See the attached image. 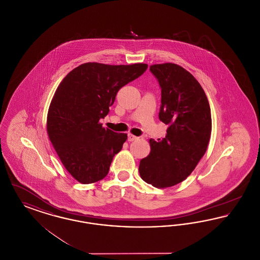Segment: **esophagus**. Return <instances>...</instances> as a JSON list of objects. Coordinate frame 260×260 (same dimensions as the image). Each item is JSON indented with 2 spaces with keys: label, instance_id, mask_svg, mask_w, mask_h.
<instances>
[{
  "label": "esophagus",
  "instance_id": "esophagus-1",
  "mask_svg": "<svg viewBox=\"0 0 260 260\" xmlns=\"http://www.w3.org/2000/svg\"><path fill=\"white\" fill-rule=\"evenodd\" d=\"M136 139H138L137 136H134V135H132V134H128V136H127V140H128V141H135Z\"/></svg>",
  "mask_w": 260,
  "mask_h": 260
}]
</instances>
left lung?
I'll list each match as a JSON object with an SVG mask.
<instances>
[{
  "label": "left lung",
  "instance_id": "1",
  "mask_svg": "<svg viewBox=\"0 0 260 260\" xmlns=\"http://www.w3.org/2000/svg\"><path fill=\"white\" fill-rule=\"evenodd\" d=\"M150 71L161 88L159 119L168 124L167 136L150 139L151 152L139 164L141 178L156 188L186 179L205 155L211 135L208 98L195 77L174 63L154 64Z\"/></svg>",
  "mask_w": 260,
  "mask_h": 260
}]
</instances>
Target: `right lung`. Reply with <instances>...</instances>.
Wrapping results in <instances>:
<instances>
[{
  "label": "right lung",
  "mask_w": 260,
  "mask_h": 260,
  "mask_svg": "<svg viewBox=\"0 0 260 260\" xmlns=\"http://www.w3.org/2000/svg\"><path fill=\"white\" fill-rule=\"evenodd\" d=\"M148 65L87 62L70 71L50 101L47 132L63 166L83 184L103 179L126 134L99 123L109 113L119 89L143 74Z\"/></svg>",
  "instance_id": "right-lung-1"
}]
</instances>
